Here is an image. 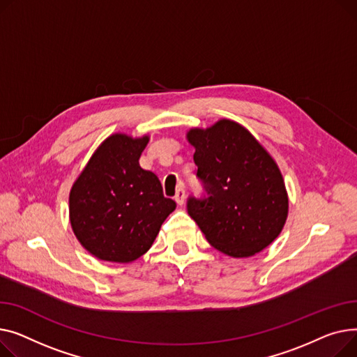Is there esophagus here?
Returning a JSON list of instances; mask_svg holds the SVG:
<instances>
[{
	"label": "esophagus",
	"instance_id": "1",
	"mask_svg": "<svg viewBox=\"0 0 357 357\" xmlns=\"http://www.w3.org/2000/svg\"><path fill=\"white\" fill-rule=\"evenodd\" d=\"M174 200H176L177 204H180V206L184 203V200H185V192H184L183 187H178V190L176 192V196H174Z\"/></svg>",
	"mask_w": 357,
	"mask_h": 357
}]
</instances>
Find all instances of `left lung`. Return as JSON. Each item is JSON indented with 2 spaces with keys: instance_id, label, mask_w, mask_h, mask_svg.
<instances>
[{
  "instance_id": "1",
  "label": "left lung",
  "mask_w": 357,
  "mask_h": 357,
  "mask_svg": "<svg viewBox=\"0 0 357 357\" xmlns=\"http://www.w3.org/2000/svg\"><path fill=\"white\" fill-rule=\"evenodd\" d=\"M195 146L197 177L207 197L187 211L222 254L249 258L274 242L288 218V193L278 164L241 123L219 119L185 134Z\"/></svg>"
}]
</instances>
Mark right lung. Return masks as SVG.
I'll return each mask as SVG.
<instances>
[{
    "label": "right lung",
    "instance_id": "obj_1",
    "mask_svg": "<svg viewBox=\"0 0 357 357\" xmlns=\"http://www.w3.org/2000/svg\"><path fill=\"white\" fill-rule=\"evenodd\" d=\"M149 141V135H109L70 188L73 234L100 261L128 264L142 257L176 208L174 200L164 197L158 177L141 169Z\"/></svg>",
    "mask_w": 357,
    "mask_h": 357
}]
</instances>
